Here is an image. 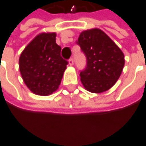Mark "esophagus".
Returning <instances> with one entry per match:
<instances>
[{
    "instance_id": "obj_1",
    "label": "esophagus",
    "mask_w": 146,
    "mask_h": 146,
    "mask_svg": "<svg viewBox=\"0 0 146 146\" xmlns=\"http://www.w3.org/2000/svg\"><path fill=\"white\" fill-rule=\"evenodd\" d=\"M68 65H69V66H72V65H74V59H72V58H70V59L68 60Z\"/></svg>"
}]
</instances>
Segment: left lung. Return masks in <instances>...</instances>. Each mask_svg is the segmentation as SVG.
Listing matches in <instances>:
<instances>
[{
  "mask_svg": "<svg viewBox=\"0 0 146 146\" xmlns=\"http://www.w3.org/2000/svg\"><path fill=\"white\" fill-rule=\"evenodd\" d=\"M78 44L87 57V67L80 74L83 87L95 94L111 88L124 66V54L121 49L97 28L80 32Z\"/></svg>",
  "mask_w": 146,
  "mask_h": 146,
  "instance_id": "left-lung-1",
  "label": "left lung"
}]
</instances>
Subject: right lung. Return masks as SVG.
I'll use <instances>...</instances> for the list:
<instances>
[{
	"instance_id": "right-lung-1",
	"label": "right lung",
	"mask_w": 146,
	"mask_h": 146,
	"mask_svg": "<svg viewBox=\"0 0 146 146\" xmlns=\"http://www.w3.org/2000/svg\"><path fill=\"white\" fill-rule=\"evenodd\" d=\"M60 52L55 32L36 35L22 52L19 70L25 85L35 94L47 96L58 88L67 65Z\"/></svg>"
}]
</instances>
